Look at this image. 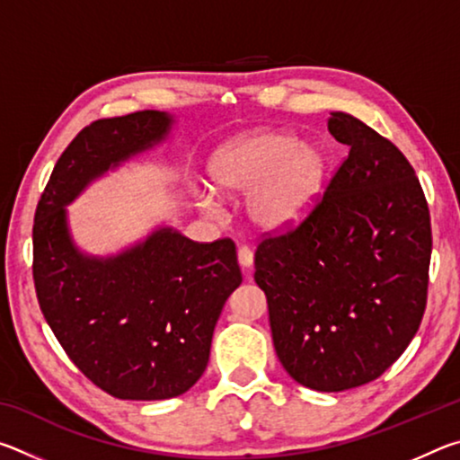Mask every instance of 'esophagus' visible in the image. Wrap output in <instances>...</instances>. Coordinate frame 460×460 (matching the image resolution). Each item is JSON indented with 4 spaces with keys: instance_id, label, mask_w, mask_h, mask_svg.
<instances>
[{
    "instance_id": "obj_1",
    "label": "esophagus",
    "mask_w": 460,
    "mask_h": 460,
    "mask_svg": "<svg viewBox=\"0 0 460 460\" xmlns=\"http://www.w3.org/2000/svg\"><path fill=\"white\" fill-rule=\"evenodd\" d=\"M237 258H239L241 268H243L245 271L252 270V266H253V252H252V249H249L247 245H241L239 252H237Z\"/></svg>"
}]
</instances>
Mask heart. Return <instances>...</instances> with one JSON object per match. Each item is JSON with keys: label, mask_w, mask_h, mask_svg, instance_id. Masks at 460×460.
<instances>
[{"label": "heart", "mask_w": 460, "mask_h": 460, "mask_svg": "<svg viewBox=\"0 0 460 460\" xmlns=\"http://www.w3.org/2000/svg\"><path fill=\"white\" fill-rule=\"evenodd\" d=\"M207 174L223 197L245 199L247 219L266 233L302 227L321 205L329 160L321 147L300 142L290 131L253 129L227 139L211 154ZM207 213L219 215L211 189L199 192Z\"/></svg>", "instance_id": "obj_1"}]
</instances>
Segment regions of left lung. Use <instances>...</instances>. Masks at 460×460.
Instances as JSON below:
<instances>
[{"instance_id": "obj_1", "label": "left lung", "mask_w": 460, "mask_h": 460, "mask_svg": "<svg viewBox=\"0 0 460 460\" xmlns=\"http://www.w3.org/2000/svg\"><path fill=\"white\" fill-rule=\"evenodd\" d=\"M329 131L349 146L347 160L302 227L261 241L253 278L288 376L345 392L379 377L414 339L432 233L398 147L345 111H331Z\"/></svg>"}]
</instances>
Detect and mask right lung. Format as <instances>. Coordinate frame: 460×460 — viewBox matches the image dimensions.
<instances>
[{
  "label": "right lung",
  "mask_w": 460,
  "mask_h": 460,
  "mask_svg": "<svg viewBox=\"0 0 460 460\" xmlns=\"http://www.w3.org/2000/svg\"><path fill=\"white\" fill-rule=\"evenodd\" d=\"M166 111L129 113L84 128L57 162L34 217V284L46 323L73 363L119 400H168L197 384L215 324L241 284L231 239L197 243L170 225L119 252L75 241L68 205L126 162L164 146Z\"/></svg>",
  "instance_id": "obj_1"
}]
</instances>
